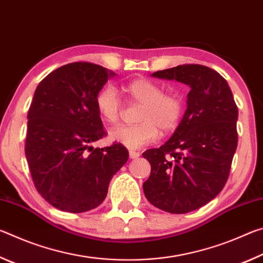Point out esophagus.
Masks as SVG:
<instances>
[{"mask_svg": "<svg viewBox=\"0 0 263 263\" xmlns=\"http://www.w3.org/2000/svg\"><path fill=\"white\" fill-rule=\"evenodd\" d=\"M128 157H130V159H137V158L140 157V153L131 149V151H128Z\"/></svg>", "mask_w": 263, "mask_h": 263, "instance_id": "34e87169", "label": "esophagus"}]
</instances>
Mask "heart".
Listing matches in <instances>:
<instances>
[{"label":"heart","mask_w":263,"mask_h":263,"mask_svg":"<svg viewBox=\"0 0 263 263\" xmlns=\"http://www.w3.org/2000/svg\"><path fill=\"white\" fill-rule=\"evenodd\" d=\"M122 91L128 103L140 104L136 125H122L112 128L109 138L127 148H140L163 135L176 130L183 115V100L175 91H163L158 82L140 78L123 84ZM96 110L104 123L115 125L123 112V103L115 89L102 88L95 99Z\"/></svg>","instance_id":"obj_1"}]
</instances>
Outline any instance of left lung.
Here are the masks:
<instances>
[{
    "mask_svg": "<svg viewBox=\"0 0 263 263\" xmlns=\"http://www.w3.org/2000/svg\"><path fill=\"white\" fill-rule=\"evenodd\" d=\"M152 75L183 82L190 91L174 135L142 153L151 164L142 188L154 206L186 213L215 198L229 179L238 145V106L226 80L206 66L180 65Z\"/></svg>",
    "mask_w": 263,
    "mask_h": 263,
    "instance_id": "left-lung-1",
    "label": "left lung"
}]
</instances>
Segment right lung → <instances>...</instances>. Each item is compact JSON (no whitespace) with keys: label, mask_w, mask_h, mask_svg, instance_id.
Wrapping results in <instances>:
<instances>
[{"label":"right lung","mask_w":263,"mask_h":263,"mask_svg":"<svg viewBox=\"0 0 263 263\" xmlns=\"http://www.w3.org/2000/svg\"><path fill=\"white\" fill-rule=\"evenodd\" d=\"M115 73L92 62L61 66L43 79L28 112L25 155L39 195L61 211L99 206L128 152L118 142L91 144L105 136L95 99Z\"/></svg>","instance_id":"1"}]
</instances>
